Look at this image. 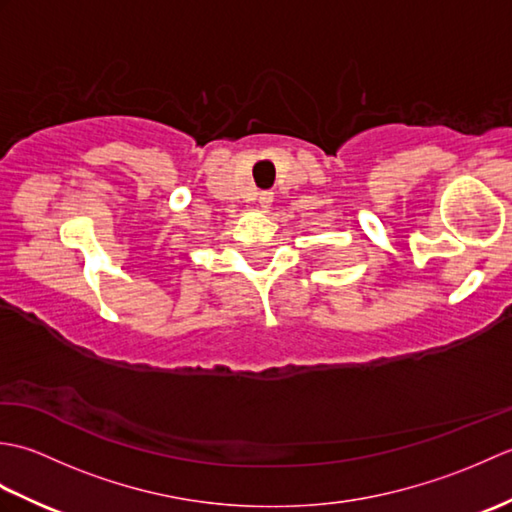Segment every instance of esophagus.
<instances>
[{
    "label": "esophagus",
    "mask_w": 512,
    "mask_h": 512,
    "mask_svg": "<svg viewBox=\"0 0 512 512\" xmlns=\"http://www.w3.org/2000/svg\"><path fill=\"white\" fill-rule=\"evenodd\" d=\"M270 204H273V193H270V191L259 193V206H262V209H268Z\"/></svg>",
    "instance_id": "obj_1"
}]
</instances>
